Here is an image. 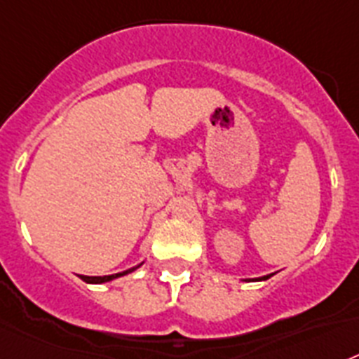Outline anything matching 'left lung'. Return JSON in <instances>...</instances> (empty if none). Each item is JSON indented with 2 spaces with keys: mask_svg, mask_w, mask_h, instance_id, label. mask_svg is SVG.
Masks as SVG:
<instances>
[{
  "mask_svg": "<svg viewBox=\"0 0 359 359\" xmlns=\"http://www.w3.org/2000/svg\"><path fill=\"white\" fill-rule=\"evenodd\" d=\"M268 277H272V273H270V276H263V277H257V279H254V281H266Z\"/></svg>",
  "mask_w": 359,
  "mask_h": 359,
  "instance_id": "8db88e82",
  "label": "left lung"
}]
</instances>
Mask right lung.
I'll return each mask as SVG.
<instances>
[{
    "label": "right lung",
    "instance_id": "1",
    "mask_svg": "<svg viewBox=\"0 0 359 359\" xmlns=\"http://www.w3.org/2000/svg\"><path fill=\"white\" fill-rule=\"evenodd\" d=\"M140 264H142V263H140ZM140 264H138V266H140ZM138 266L129 268V270H126V272L113 273V276H95V277H91V276H80V279H82V281H86V283H93V285H100V283L113 281V279H116V277H122V276H126V273L133 272V270H137Z\"/></svg>",
    "mask_w": 359,
    "mask_h": 359
}]
</instances>
